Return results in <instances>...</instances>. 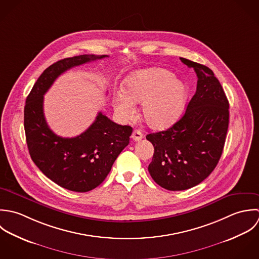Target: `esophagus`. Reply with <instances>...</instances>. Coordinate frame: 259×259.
Listing matches in <instances>:
<instances>
[{"label":"esophagus","mask_w":259,"mask_h":259,"mask_svg":"<svg viewBox=\"0 0 259 259\" xmlns=\"http://www.w3.org/2000/svg\"><path fill=\"white\" fill-rule=\"evenodd\" d=\"M131 137H132V139L134 141H139V140H141L143 138V134L139 130H134Z\"/></svg>","instance_id":"esophagus-1"}]
</instances>
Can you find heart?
Wrapping results in <instances>:
<instances>
[{
  "label": "heart",
  "mask_w": 259,
  "mask_h": 259,
  "mask_svg": "<svg viewBox=\"0 0 259 259\" xmlns=\"http://www.w3.org/2000/svg\"><path fill=\"white\" fill-rule=\"evenodd\" d=\"M186 84L162 68H147L133 72L125 81V90L115 95L118 115L128 120L135 113V104L141 103V116L154 129L171 126L182 113L187 101Z\"/></svg>",
  "instance_id": "b5f03b06"
}]
</instances>
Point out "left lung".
<instances>
[{
  "mask_svg": "<svg viewBox=\"0 0 259 259\" xmlns=\"http://www.w3.org/2000/svg\"><path fill=\"white\" fill-rule=\"evenodd\" d=\"M180 60L195 71L196 92L179 121L146 136L154 146L148 171L158 185L171 191L194 187L210 175L222 154L229 122V103L212 70Z\"/></svg>",
  "mask_w": 259,
  "mask_h": 259,
  "instance_id": "8db88e82",
  "label": "left lung"
}]
</instances>
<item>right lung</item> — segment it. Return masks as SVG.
<instances>
[{
  "label": "right lung",
  "mask_w": 259,
  "mask_h": 259,
  "mask_svg": "<svg viewBox=\"0 0 259 259\" xmlns=\"http://www.w3.org/2000/svg\"><path fill=\"white\" fill-rule=\"evenodd\" d=\"M105 57L108 56L80 55L54 63L41 74L26 99L24 127L32 160L53 182L75 192L90 191L103 182L116 158L129 144L133 129L116 124L99 112L79 136L60 137L46 122L44 95L67 70Z\"/></svg>",
  "instance_id": "right-lung-1"
}]
</instances>
